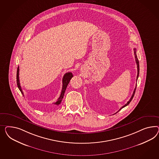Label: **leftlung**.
Segmentation results:
<instances>
[{
	"label": "left lung",
	"mask_w": 159,
	"mask_h": 159,
	"mask_svg": "<svg viewBox=\"0 0 159 159\" xmlns=\"http://www.w3.org/2000/svg\"><path fill=\"white\" fill-rule=\"evenodd\" d=\"M134 56H135V61H136V63H137V81L138 77L139 76V61H138L137 56V50H136V48H134ZM136 88H137V85H136V87H135V89H134V90L133 94L132 95V96H131V98L129 99V101L127 102V103H126V104L124 106H123L122 107H121L120 109H119L117 112L115 113V114L117 113V112H119L122 108H123V107H125L127 106V105H129V103H130V102L131 101V100H132L134 96V94H135V90H136Z\"/></svg>",
	"instance_id": "1"
}]
</instances>
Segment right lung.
<instances>
[{"mask_svg": "<svg viewBox=\"0 0 159 159\" xmlns=\"http://www.w3.org/2000/svg\"><path fill=\"white\" fill-rule=\"evenodd\" d=\"M72 77H73V75L71 72H68V73H66L65 74L63 79H62V88L61 93L60 96L58 99L57 101L55 103H54V105H58L60 104L62 100V98H64L65 91L66 90V89L70 79H72ZM17 84L19 90L21 91L22 94L23 95V96H24V93H23V91L22 90L21 87L20 86V79H19V66L18 67L17 71Z\"/></svg>", "mask_w": 159, "mask_h": 159, "instance_id": "obj_1", "label": "right lung"}]
</instances>
